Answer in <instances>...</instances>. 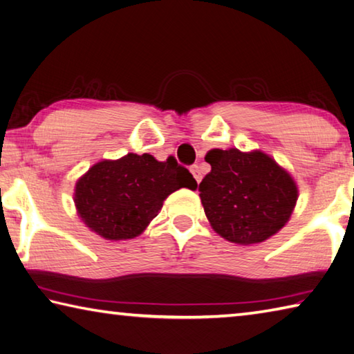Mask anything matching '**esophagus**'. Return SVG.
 Masks as SVG:
<instances>
[{"label": "esophagus", "mask_w": 354, "mask_h": 354, "mask_svg": "<svg viewBox=\"0 0 354 354\" xmlns=\"http://www.w3.org/2000/svg\"><path fill=\"white\" fill-rule=\"evenodd\" d=\"M190 171H192V175L195 176L196 183L201 181V178H203V173H201V170H199V165H198V164H194V165H192V167H190Z\"/></svg>", "instance_id": "34e87169"}]
</instances>
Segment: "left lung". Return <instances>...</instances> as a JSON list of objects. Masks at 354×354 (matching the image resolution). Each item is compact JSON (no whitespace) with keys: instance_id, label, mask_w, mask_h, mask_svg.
Here are the masks:
<instances>
[{"instance_id":"1","label":"left lung","mask_w":354,"mask_h":354,"mask_svg":"<svg viewBox=\"0 0 354 354\" xmlns=\"http://www.w3.org/2000/svg\"><path fill=\"white\" fill-rule=\"evenodd\" d=\"M212 165L199 183V196L212 227L239 244L261 243L291 216L297 187L289 173L261 151L210 150Z\"/></svg>"}]
</instances>
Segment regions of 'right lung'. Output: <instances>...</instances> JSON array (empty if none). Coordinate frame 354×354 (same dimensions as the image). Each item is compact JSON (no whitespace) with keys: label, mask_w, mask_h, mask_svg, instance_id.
<instances>
[{"label":"right lung","mask_w":354,"mask_h":354,"mask_svg":"<svg viewBox=\"0 0 354 354\" xmlns=\"http://www.w3.org/2000/svg\"><path fill=\"white\" fill-rule=\"evenodd\" d=\"M196 189L192 173L170 156L128 153L118 160L93 165L75 185L74 201L86 226L106 240L138 236L162 209L173 192Z\"/></svg>","instance_id":"1"}]
</instances>
